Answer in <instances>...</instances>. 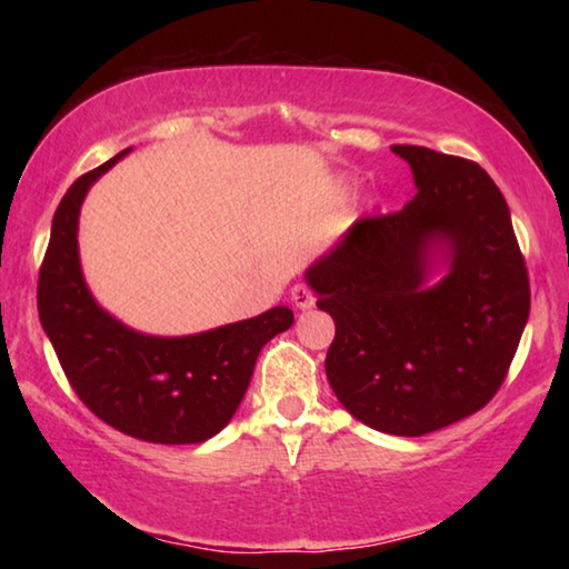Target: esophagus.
Instances as JSON below:
<instances>
[{"label": "esophagus", "mask_w": 569, "mask_h": 569, "mask_svg": "<svg viewBox=\"0 0 569 569\" xmlns=\"http://www.w3.org/2000/svg\"><path fill=\"white\" fill-rule=\"evenodd\" d=\"M291 301L296 303V308H301V311H306V308H311L316 303V298H313L311 288H308L306 283H296L291 288Z\"/></svg>", "instance_id": "obj_1"}]
</instances>
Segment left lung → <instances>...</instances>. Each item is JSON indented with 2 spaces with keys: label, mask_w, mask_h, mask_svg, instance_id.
<instances>
[{
  "label": "left lung",
  "mask_w": 569,
  "mask_h": 569,
  "mask_svg": "<svg viewBox=\"0 0 569 569\" xmlns=\"http://www.w3.org/2000/svg\"><path fill=\"white\" fill-rule=\"evenodd\" d=\"M417 182L399 213L361 218L306 271L331 313L326 377L346 411L397 437L445 429L502 387L529 316L507 200L477 162L393 146ZM448 273L426 286L430 258Z\"/></svg>",
  "instance_id": "8db88e82"
}]
</instances>
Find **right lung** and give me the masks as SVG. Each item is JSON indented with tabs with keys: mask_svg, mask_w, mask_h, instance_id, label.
Here are the masks:
<instances>
[{
	"mask_svg": "<svg viewBox=\"0 0 569 569\" xmlns=\"http://www.w3.org/2000/svg\"><path fill=\"white\" fill-rule=\"evenodd\" d=\"M128 152L77 178L57 206L37 311L67 381L94 417L152 445H200L233 419L258 353L291 329L293 311L276 306L180 339L138 333L102 311L82 278L77 218L92 182Z\"/></svg>",
	"mask_w": 569,
	"mask_h": 569,
	"instance_id": "obj_1",
	"label": "right lung"
}]
</instances>
